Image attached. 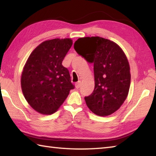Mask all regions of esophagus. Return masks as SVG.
Here are the masks:
<instances>
[{
	"label": "esophagus",
	"instance_id": "34e87169",
	"mask_svg": "<svg viewBox=\"0 0 156 156\" xmlns=\"http://www.w3.org/2000/svg\"><path fill=\"white\" fill-rule=\"evenodd\" d=\"M80 85H81V82L78 81L77 83H76V89H79V88L80 87Z\"/></svg>",
	"mask_w": 156,
	"mask_h": 156
}]
</instances>
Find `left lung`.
Instances as JSON below:
<instances>
[{
  "label": "left lung",
  "mask_w": 156,
  "mask_h": 156,
  "mask_svg": "<svg viewBox=\"0 0 156 156\" xmlns=\"http://www.w3.org/2000/svg\"><path fill=\"white\" fill-rule=\"evenodd\" d=\"M78 54L93 64L95 88L84 98L89 108L106 117L119 108L128 95L131 75L126 55L118 44L100 37H86L74 43Z\"/></svg>",
  "instance_id": "obj_1"
}]
</instances>
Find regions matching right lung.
<instances>
[{"label": "right lung", "mask_w": 156, "mask_h": 156, "mask_svg": "<svg viewBox=\"0 0 156 156\" xmlns=\"http://www.w3.org/2000/svg\"><path fill=\"white\" fill-rule=\"evenodd\" d=\"M72 44L70 38L45 41L31 52L24 65L22 93L29 105L40 114L57 111L74 88L68 69L62 65Z\"/></svg>", "instance_id": "right-lung-1"}]
</instances>
